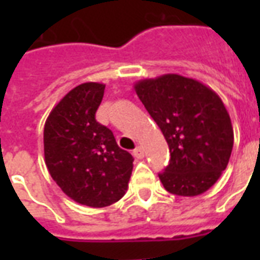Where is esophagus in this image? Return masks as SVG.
<instances>
[{
    "instance_id": "34e87169",
    "label": "esophagus",
    "mask_w": 260,
    "mask_h": 260,
    "mask_svg": "<svg viewBox=\"0 0 260 260\" xmlns=\"http://www.w3.org/2000/svg\"><path fill=\"white\" fill-rule=\"evenodd\" d=\"M134 156L138 159L144 158V150H143L142 147H136L134 150Z\"/></svg>"
}]
</instances>
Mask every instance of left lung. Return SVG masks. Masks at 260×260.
Wrapping results in <instances>:
<instances>
[{
	"instance_id": "left-lung-1",
	"label": "left lung",
	"mask_w": 260,
	"mask_h": 260,
	"mask_svg": "<svg viewBox=\"0 0 260 260\" xmlns=\"http://www.w3.org/2000/svg\"><path fill=\"white\" fill-rule=\"evenodd\" d=\"M135 91L162 131L170 162L159 179L169 193L194 197L217 182L230 162L234 128L217 93L193 78L142 79Z\"/></svg>"
}]
</instances>
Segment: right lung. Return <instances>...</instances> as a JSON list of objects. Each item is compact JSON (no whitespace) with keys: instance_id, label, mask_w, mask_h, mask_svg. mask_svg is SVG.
Listing matches in <instances>:
<instances>
[{"instance_id":"add662e5","label":"right lung","mask_w":260,"mask_h":260,"mask_svg":"<svg viewBox=\"0 0 260 260\" xmlns=\"http://www.w3.org/2000/svg\"><path fill=\"white\" fill-rule=\"evenodd\" d=\"M104 90V83H81L54 106L44 124V160L51 177L67 197L90 208L122 198L134 169L132 155L95 120Z\"/></svg>"}]
</instances>
